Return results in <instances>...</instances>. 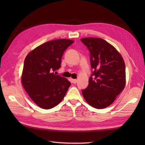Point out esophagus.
<instances>
[{
  "instance_id": "34e87169",
  "label": "esophagus",
  "mask_w": 145,
  "mask_h": 145,
  "mask_svg": "<svg viewBox=\"0 0 145 145\" xmlns=\"http://www.w3.org/2000/svg\"><path fill=\"white\" fill-rule=\"evenodd\" d=\"M71 80H72V82L73 83V84H74L77 82V80H76V79H71Z\"/></svg>"
}]
</instances>
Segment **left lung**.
Masks as SVG:
<instances>
[{
    "mask_svg": "<svg viewBox=\"0 0 145 145\" xmlns=\"http://www.w3.org/2000/svg\"><path fill=\"white\" fill-rule=\"evenodd\" d=\"M81 40L90 50L94 70L82 95L91 106L103 109L110 106L125 88V61L119 52L102 39L87 37Z\"/></svg>",
    "mask_w": 145,
    "mask_h": 145,
    "instance_id": "left-lung-1",
    "label": "left lung"
}]
</instances>
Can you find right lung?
<instances>
[{"instance_id":"obj_1","label":"right lung","mask_w":145,"mask_h":145,"mask_svg":"<svg viewBox=\"0 0 145 145\" xmlns=\"http://www.w3.org/2000/svg\"><path fill=\"white\" fill-rule=\"evenodd\" d=\"M73 42L66 39L48 41L30 51L25 57L22 84L30 98L41 108L56 106L65 96L70 82L53 72L60 69L64 51Z\"/></svg>"}]
</instances>
